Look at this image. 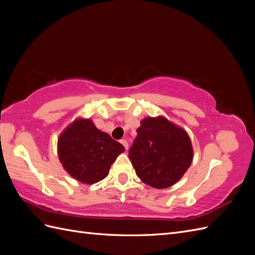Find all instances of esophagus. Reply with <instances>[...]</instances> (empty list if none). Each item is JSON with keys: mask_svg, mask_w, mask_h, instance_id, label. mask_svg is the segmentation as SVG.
Wrapping results in <instances>:
<instances>
[{"mask_svg": "<svg viewBox=\"0 0 255 255\" xmlns=\"http://www.w3.org/2000/svg\"><path fill=\"white\" fill-rule=\"evenodd\" d=\"M120 142H121L123 145H125L126 150H128V141H127L126 139H121V140H120Z\"/></svg>", "mask_w": 255, "mask_h": 255, "instance_id": "1", "label": "esophagus"}]
</instances>
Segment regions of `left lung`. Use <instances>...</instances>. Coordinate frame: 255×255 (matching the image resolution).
Segmentation results:
<instances>
[{"mask_svg": "<svg viewBox=\"0 0 255 255\" xmlns=\"http://www.w3.org/2000/svg\"><path fill=\"white\" fill-rule=\"evenodd\" d=\"M128 157L144 184L163 189L181 180L191 165L194 150L186 130L158 116L140 121Z\"/></svg>", "mask_w": 255, "mask_h": 255, "instance_id": "8db88e82", "label": "left lung"}]
</instances>
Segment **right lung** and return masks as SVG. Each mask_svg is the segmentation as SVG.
Segmentation results:
<instances>
[{
  "instance_id": "obj_1",
  "label": "right lung",
  "mask_w": 255,
  "mask_h": 255,
  "mask_svg": "<svg viewBox=\"0 0 255 255\" xmlns=\"http://www.w3.org/2000/svg\"><path fill=\"white\" fill-rule=\"evenodd\" d=\"M125 146L96 128L92 120L76 118L57 140V154L65 170L83 184L105 179Z\"/></svg>"
}]
</instances>
